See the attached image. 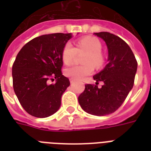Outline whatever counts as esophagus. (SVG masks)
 <instances>
[{"mask_svg":"<svg viewBox=\"0 0 151 151\" xmlns=\"http://www.w3.org/2000/svg\"><path fill=\"white\" fill-rule=\"evenodd\" d=\"M74 83V81L72 80V79H70V84H73Z\"/></svg>","mask_w":151,"mask_h":151,"instance_id":"esophagus-1","label":"esophagus"}]
</instances>
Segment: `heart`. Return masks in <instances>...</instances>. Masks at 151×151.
Segmentation results:
<instances>
[{"mask_svg": "<svg viewBox=\"0 0 151 151\" xmlns=\"http://www.w3.org/2000/svg\"><path fill=\"white\" fill-rule=\"evenodd\" d=\"M102 45L98 39L93 37H85L76 41V48L67 42L62 52V59L66 65H70L74 61L77 52H86L83 59L85 65L73 66L66 69L64 73L66 77L74 81L83 80L94 71V66L100 68L104 64V57L102 52Z\"/></svg>", "mask_w": 151, "mask_h": 151, "instance_id": "heart-1", "label": "heart"}]
</instances>
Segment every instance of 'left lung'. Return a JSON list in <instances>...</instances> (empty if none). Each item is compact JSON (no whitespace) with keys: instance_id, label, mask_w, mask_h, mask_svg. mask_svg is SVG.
I'll list each match as a JSON object with an SVG mask.
<instances>
[{"instance_id":"8db88e82","label":"left lung","mask_w":151,"mask_h":151,"mask_svg":"<svg viewBox=\"0 0 151 151\" xmlns=\"http://www.w3.org/2000/svg\"><path fill=\"white\" fill-rule=\"evenodd\" d=\"M105 41L108 49V63L103 70L93 76L96 85H85L78 97L83 110L96 116L110 114L124 103L133 87L137 61L128 44L119 37L108 32L95 33ZM99 81L104 85L98 88Z\"/></svg>"}]
</instances>
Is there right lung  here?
Returning a JSON list of instances; mask_svg holds the SVG:
<instances>
[{
  "instance_id": "1",
  "label": "right lung",
  "mask_w": 151,
  "mask_h": 151,
  "mask_svg": "<svg viewBox=\"0 0 151 151\" xmlns=\"http://www.w3.org/2000/svg\"><path fill=\"white\" fill-rule=\"evenodd\" d=\"M71 34H45L35 37L18 53L12 66L13 88L22 108L36 117L56 112L70 81L62 73V52ZM56 83L48 84L49 80Z\"/></svg>"
}]
</instances>
